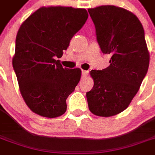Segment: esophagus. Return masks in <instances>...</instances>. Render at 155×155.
Wrapping results in <instances>:
<instances>
[{"mask_svg":"<svg viewBox=\"0 0 155 155\" xmlns=\"http://www.w3.org/2000/svg\"><path fill=\"white\" fill-rule=\"evenodd\" d=\"M88 73H89V72H88L87 71H84V70H82V71H81V74H82V76H86V75L88 74Z\"/></svg>","mask_w":155,"mask_h":155,"instance_id":"1","label":"esophagus"}]
</instances>
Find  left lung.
I'll return each instance as SVG.
<instances>
[{
	"mask_svg": "<svg viewBox=\"0 0 155 155\" xmlns=\"http://www.w3.org/2000/svg\"><path fill=\"white\" fill-rule=\"evenodd\" d=\"M88 12L101 51L111 55L109 67L91 71L94 86L86 93L88 105L95 115L113 116L129 106L147 74L150 54L144 31L125 9L101 5Z\"/></svg>",
	"mask_w": 155,
	"mask_h": 155,
	"instance_id": "left-lung-1",
	"label": "left lung"
}]
</instances>
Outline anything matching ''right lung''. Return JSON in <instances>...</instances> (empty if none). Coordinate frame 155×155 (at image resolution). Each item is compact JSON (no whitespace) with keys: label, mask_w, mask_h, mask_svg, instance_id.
Wrapping results in <instances>:
<instances>
[{"label":"right lung","mask_w":155,"mask_h":155,"mask_svg":"<svg viewBox=\"0 0 155 155\" xmlns=\"http://www.w3.org/2000/svg\"><path fill=\"white\" fill-rule=\"evenodd\" d=\"M88 18L85 9L41 7L22 23L12 64L22 97L34 113L61 116L81 80V69L64 68L61 58Z\"/></svg>","instance_id":"right-lung-1"}]
</instances>
